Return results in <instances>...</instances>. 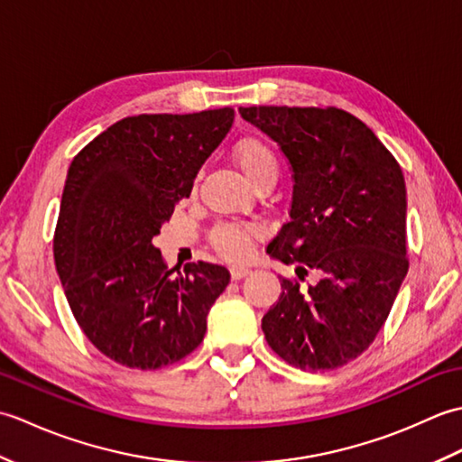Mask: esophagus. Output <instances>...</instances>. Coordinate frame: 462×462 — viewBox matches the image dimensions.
<instances>
[{
  "label": "esophagus",
  "mask_w": 462,
  "mask_h": 462,
  "mask_svg": "<svg viewBox=\"0 0 462 462\" xmlns=\"http://www.w3.org/2000/svg\"><path fill=\"white\" fill-rule=\"evenodd\" d=\"M250 272H252V270H250V268H246V266H232V268H230L232 280H242V278H246Z\"/></svg>",
  "instance_id": "34e87169"
}]
</instances>
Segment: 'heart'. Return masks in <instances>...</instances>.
Returning a JSON list of instances; mask_svg holds the SVG:
<instances>
[{"mask_svg":"<svg viewBox=\"0 0 462 462\" xmlns=\"http://www.w3.org/2000/svg\"><path fill=\"white\" fill-rule=\"evenodd\" d=\"M234 161H236L238 169L252 186L266 179H278L276 154L272 152L266 143L258 139H244L234 146ZM254 236H256V230L252 226L226 224L214 232V246L224 256L232 260H244L250 256Z\"/></svg>","mask_w":462,"mask_h":462,"instance_id":"obj_1","label":"heart"}]
</instances>
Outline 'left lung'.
<instances>
[{"label": "left lung", "instance_id": "obj_1", "mask_svg": "<svg viewBox=\"0 0 462 462\" xmlns=\"http://www.w3.org/2000/svg\"><path fill=\"white\" fill-rule=\"evenodd\" d=\"M280 146L291 171L290 220L270 258L300 262L318 283L282 278L262 329L290 365L323 371L365 351L385 323L407 262V190L401 166L365 123L328 106H240Z\"/></svg>", "mask_w": 462, "mask_h": 462}]
</instances>
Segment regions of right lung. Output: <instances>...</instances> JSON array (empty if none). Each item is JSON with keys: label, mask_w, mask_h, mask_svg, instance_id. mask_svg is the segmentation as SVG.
Wrapping results in <instances>:
<instances>
[{"label": "right lung", "mask_w": 462, "mask_h": 462, "mask_svg": "<svg viewBox=\"0 0 462 462\" xmlns=\"http://www.w3.org/2000/svg\"><path fill=\"white\" fill-rule=\"evenodd\" d=\"M234 111L139 115L111 125L69 166L53 240L59 280L103 356L159 369L200 346L230 273L216 263L164 266L152 238L230 133Z\"/></svg>", "instance_id": "right-lung-1"}]
</instances>
